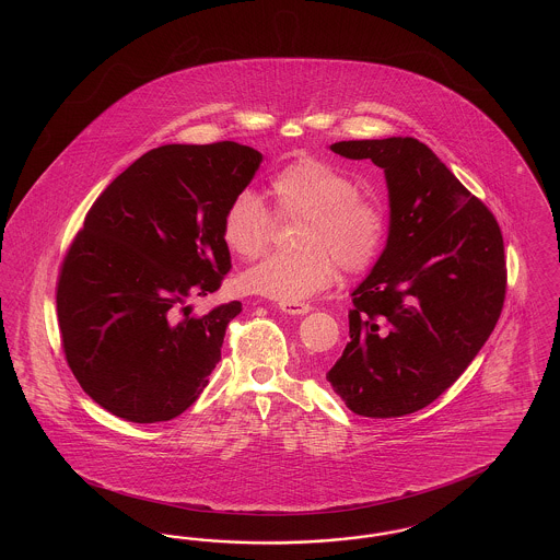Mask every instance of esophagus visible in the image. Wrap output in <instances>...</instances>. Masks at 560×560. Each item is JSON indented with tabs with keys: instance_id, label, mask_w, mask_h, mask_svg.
I'll return each mask as SVG.
<instances>
[{
	"instance_id": "1",
	"label": "esophagus",
	"mask_w": 560,
	"mask_h": 560,
	"mask_svg": "<svg viewBox=\"0 0 560 560\" xmlns=\"http://www.w3.org/2000/svg\"><path fill=\"white\" fill-rule=\"evenodd\" d=\"M311 304H304V302H281L279 304V311L285 313V315H293V317H300V315H306L311 313Z\"/></svg>"
}]
</instances>
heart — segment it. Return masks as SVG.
Instances as JSON below:
<instances>
[{"label": "heart", "instance_id": "heart-1", "mask_svg": "<svg viewBox=\"0 0 560 560\" xmlns=\"http://www.w3.org/2000/svg\"><path fill=\"white\" fill-rule=\"evenodd\" d=\"M279 215L304 218L293 254H272L249 268L241 283L247 292L277 302H300L327 290L338 275H357L380 256L386 215L380 201L361 192L354 178L329 161L298 158L268 185ZM272 215L254 190H241L222 218V241L240 258L267 249Z\"/></svg>", "mask_w": 560, "mask_h": 560}]
</instances>
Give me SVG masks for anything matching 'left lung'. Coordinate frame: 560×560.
<instances>
[{
    "label": "left lung",
    "instance_id": "left-lung-1",
    "mask_svg": "<svg viewBox=\"0 0 560 560\" xmlns=\"http://www.w3.org/2000/svg\"><path fill=\"white\" fill-rule=\"evenodd\" d=\"M347 160L384 170L390 226L352 292L348 342L327 382L365 418H399L439 399L470 365L506 298L495 215L416 138L342 140Z\"/></svg>",
    "mask_w": 560,
    "mask_h": 560
}]
</instances>
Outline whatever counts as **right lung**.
Instances as JSON below:
<instances>
[{"mask_svg": "<svg viewBox=\"0 0 560 560\" xmlns=\"http://www.w3.org/2000/svg\"><path fill=\"white\" fill-rule=\"evenodd\" d=\"M240 142L163 144L85 213L56 288L62 350L83 393L136 424L188 409L220 361L241 302L188 317L231 270L222 218L260 167Z\"/></svg>", "mask_w": 560, "mask_h": 560, "instance_id": "right-lung-1", "label": "right lung"}]
</instances>
